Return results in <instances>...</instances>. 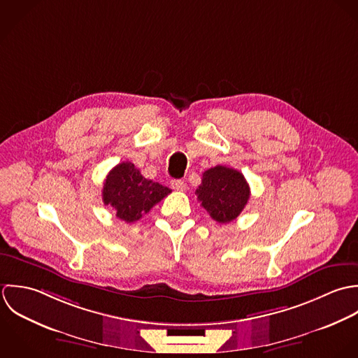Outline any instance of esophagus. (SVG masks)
I'll list each match as a JSON object with an SVG mask.
<instances>
[{
  "label": "esophagus",
  "mask_w": 358,
  "mask_h": 358,
  "mask_svg": "<svg viewBox=\"0 0 358 358\" xmlns=\"http://www.w3.org/2000/svg\"><path fill=\"white\" fill-rule=\"evenodd\" d=\"M171 187H173V189H176V191H185L187 184H185L182 180H173V181H171Z\"/></svg>",
  "instance_id": "1"
}]
</instances>
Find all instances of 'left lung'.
Listing matches in <instances>:
<instances>
[{
    "instance_id": "8db88e82",
    "label": "left lung",
    "mask_w": 358,
    "mask_h": 358,
    "mask_svg": "<svg viewBox=\"0 0 358 358\" xmlns=\"http://www.w3.org/2000/svg\"><path fill=\"white\" fill-rule=\"evenodd\" d=\"M195 194L210 217L225 224L235 220L245 209L250 198V188L241 171L215 166L203 173L202 184Z\"/></svg>"
}]
</instances>
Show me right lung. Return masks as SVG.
<instances>
[{"instance_id":"1","label":"right lung","mask_w":358,"mask_h":358,"mask_svg":"<svg viewBox=\"0 0 358 358\" xmlns=\"http://www.w3.org/2000/svg\"><path fill=\"white\" fill-rule=\"evenodd\" d=\"M170 192V188L146 180L131 162H123L106 176L102 199L120 220L134 222Z\"/></svg>"}]
</instances>
